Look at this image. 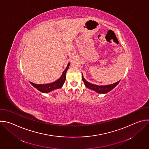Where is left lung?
I'll return each instance as SVG.
<instances>
[{"label": "left lung", "mask_w": 149, "mask_h": 149, "mask_svg": "<svg viewBox=\"0 0 149 149\" xmlns=\"http://www.w3.org/2000/svg\"><path fill=\"white\" fill-rule=\"evenodd\" d=\"M82 79L84 81L85 86H86L87 88L91 89L99 94H105V93H109V91L112 90L114 88H115L120 81V80L114 84H110V85H106V86H97V85L93 84L87 81L84 78L83 75H82Z\"/></svg>", "instance_id": "8db88e82"}]
</instances>
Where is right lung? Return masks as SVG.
<instances>
[{
	"label": "right lung",
	"instance_id": "1",
	"mask_svg": "<svg viewBox=\"0 0 149 149\" xmlns=\"http://www.w3.org/2000/svg\"><path fill=\"white\" fill-rule=\"evenodd\" d=\"M70 65V63H68V64L66 68V69L63 71L62 75L61 77L55 81V82H53L52 83L49 84H36L35 83H33L32 82H30V83L32 85V86L36 88L39 91L44 93H49L53 90H55L56 89L61 88L63 83H64L66 78V72L69 68V66Z\"/></svg>",
	"mask_w": 149,
	"mask_h": 149
}]
</instances>
